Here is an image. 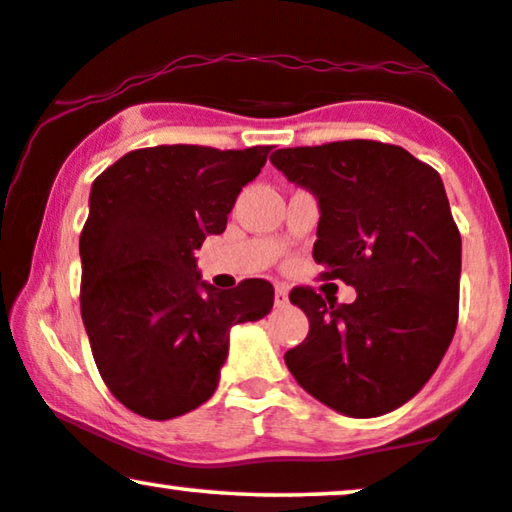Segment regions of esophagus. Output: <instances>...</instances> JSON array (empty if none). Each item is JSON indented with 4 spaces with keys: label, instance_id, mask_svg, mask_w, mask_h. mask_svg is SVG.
Returning <instances> with one entry per match:
<instances>
[{
    "label": "esophagus",
    "instance_id": "obj_1",
    "mask_svg": "<svg viewBox=\"0 0 512 512\" xmlns=\"http://www.w3.org/2000/svg\"><path fill=\"white\" fill-rule=\"evenodd\" d=\"M286 303H289V289H286V286H282V284H277L275 286V305L284 307Z\"/></svg>",
    "mask_w": 512,
    "mask_h": 512
}]
</instances>
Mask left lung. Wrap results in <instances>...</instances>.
Returning a JSON list of instances; mask_svg holds the SVG:
<instances>
[{
    "label": "left lung",
    "instance_id": "8db88e82",
    "mask_svg": "<svg viewBox=\"0 0 512 512\" xmlns=\"http://www.w3.org/2000/svg\"><path fill=\"white\" fill-rule=\"evenodd\" d=\"M270 163L317 198L312 256L324 277L356 289L349 305L291 291L310 333L286 366L340 415H387L429 382L457 328L461 235L443 179L370 139L277 149Z\"/></svg>",
    "mask_w": 512,
    "mask_h": 512
}]
</instances>
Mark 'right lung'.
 <instances>
[{
  "label": "right lung",
  "instance_id": "obj_1",
  "mask_svg": "<svg viewBox=\"0 0 512 512\" xmlns=\"http://www.w3.org/2000/svg\"><path fill=\"white\" fill-rule=\"evenodd\" d=\"M268 153L151 146L93 181L79 240L81 319L104 384L137 415L172 419L212 398L230 328L272 310L270 282L219 291L202 282L193 254L226 230Z\"/></svg>",
  "mask_w": 512,
  "mask_h": 512
}]
</instances>
